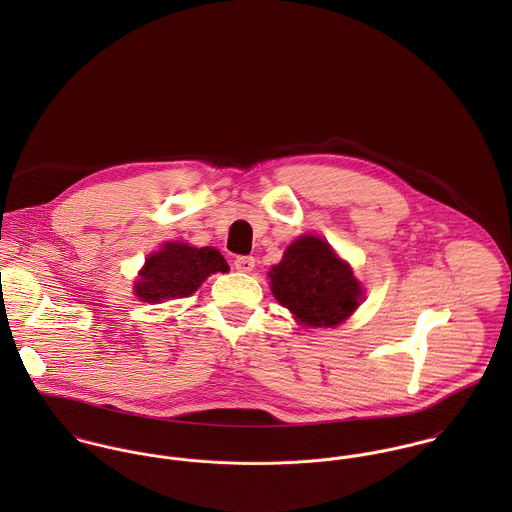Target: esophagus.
Wrapping results in <instances>:
<instances>
[{
	"mask_svg": "<svg viewBox=\"0 0 512 512\" xmlns=\"http://www.w3.org/2000/svg\"><path fill=\"white\" fill-rule=\"evenodd\" d=\"M234 268L238 272H252L254 270V258L252 256H236L234 258Z\"/></svg>",
	"mask_w": 512,
	"mask_h": 512,
	"instance_id": "34e87169",
	"label": "esophagus"
}]
</instances>
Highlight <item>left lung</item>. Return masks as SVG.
I'll list each match as a JSON object with an SVG mask.
<instances>
[{"label": "left lung", "instance_id": "left-lung-1", "mask_svg": "<svg viewBox=\"0 0 512 512\" xmlns=\"http://www.w3.org/2000/svg\"><path fill=\"white\" fill-rule=\"evenodd\" d=\"M270 288L305 327H337L361 305L363 286L329 242L303 234L268 272Z\"/></svg>", "mask_w": 512, "mask_h": 512}]
</instances>
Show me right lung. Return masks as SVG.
Instances as JSON below:
<instances>
[{"mask_svg": "<svg viewBox=\"0 0 512 512\" xmlns=\"http://www.w3.org/2000/svg\"><path fill=\"white\" fill-rule=\"evenodd\" d=\"M217 272H228V264L219 250L211 246L195 248L185 242H165L157 252L147 256L134 292L147 303L187 297Z\"/></svg>", "mask_w": 512, "mask_h": 512, "instance_id": "1", "label": "right lung"}]
</instances>
